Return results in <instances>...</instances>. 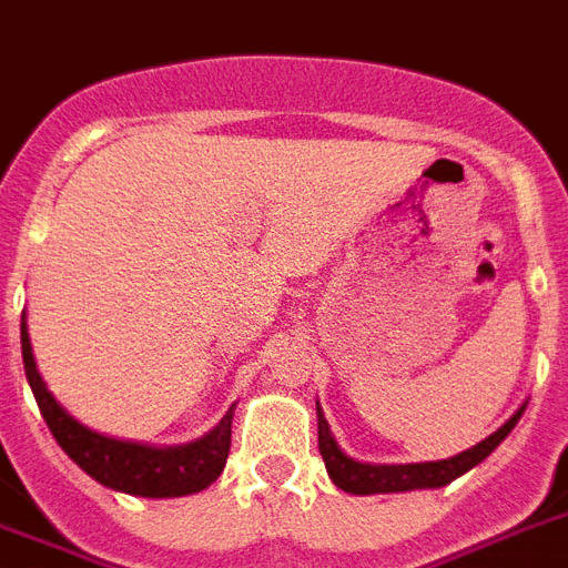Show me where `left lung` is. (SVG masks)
Returning <instances> with one entry per match:
<instances>
[{"label": "left lung", "instance_id": "1", "mask_svg": "<svg viewBox=\"0 0 568 568\" xmlns=\"http://www.w3.org/2000/svg\"><path fill=\"white\" fill-rule=\"evenodd\" d=\"M519 409L514 418L505 426H499L490 438H485L476 447L464 449L458 456L444 458V462H424V464H359L354 458H348L336 447L334 435H331V426H327L322 409H316L318 418V453L325 458L327 476L334 479L336 487H342L345 494H400V490H418V487H444L453 479H458L462 473H467L470 467H476L479 462H485L490 453H494L499 444L508 438V433L517 426V420L523 418Z\"/></svg>", "mask_w": 568, "mask_h": 568}]
</instances>
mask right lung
Here are the masks:
<instances>
[{
	"label": "right lung",
	"instance_id": "1",
	"mask_svg": "<svg viewBox=\"0 0 568 568\" xmlns=\"http://www.w3.org/2000/svg\"><path fill=\"white\" fill-rule=\"evenodd\" d=\"M22 363H26L28 386L34 392L40 415L49 424L54 442L72 458L83 473L112 490H124L135 496H185L196 494L217 479L229 458L232 444V409L223 415L209 435L185 447H144V444H126L115 438L92 433L81 426L72 415H65L37 372L31 339H28L26 313H22Z\"/></svg>",
	"mask_w": 568,
	"mask_h": 568
}]
</instances>
